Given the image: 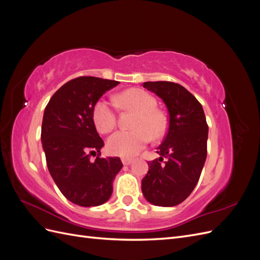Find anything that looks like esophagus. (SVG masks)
<instances>
[{
  "label": "esophagus",
  "instance_id": "1",
  "mask_svg": "<svg viewBox=\"0 0 260 260\" xmlns=\"http://www.w3.org/2000/svg\"><path fill=\"white\" fill-rule=\"evenodd\" d=\"M121 161H122L123 166H128V165H130L132 162V159L131 158H121Z\"/></svg>",
  "mask_w": 260,
  "mask_h": 260
}]
</instances>
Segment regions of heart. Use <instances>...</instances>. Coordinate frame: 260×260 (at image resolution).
Segmentation results:
<instances>
[{
	"label": "heart",
	"mask_w": 260,
	"mask_h": 260,
	"mask_svg": "<svg viewBox=\"0 0 260 260\" xmlns=\"http://www.w3.org/2000/svg\"><path fill=\"white\" fill-rule=\"evenodd\" d=\"M116 103L137 112L133 130L115 132L107 141L108 152L128 158L137 155L149 141L160 139L167 130V119L157 107V101L142 89H129L117 95ZM93 122L101 133L111 132L117 122L114 105L106 100H100L93 107Z\"/></svg>",
	"instance_id": "1"
}]
</instances>
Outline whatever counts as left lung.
I'll list each match as a JSON object with an SVG mask.
<instances>
[{
    "instance_id": "left-lung-1",
    "label": "left lung",
    "mask_w": 260,
    "mask_h": 260,
    "mask_svg": "<svg viewBox=\"0 0 260 260\" xmlns=\"http://www.w3.org/2000/svg\"><path fill=\"white\" fill-rule=\"evenodd\" d=\"M143 86L160 98L169 114L167 136L148 161L141 188L147 202L161 207L182 203L199 182L207 156L208 125L203 107L182 85L148 81ZM166 159L167 161H161Z\"/></svg>"
}]
</instances>
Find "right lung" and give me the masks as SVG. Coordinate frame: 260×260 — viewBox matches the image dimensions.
<instances>
[{"label":"right lung","mask_w":260,"mask_h":260,"mask_svg":"<svg viewBox=\"0 0 260 260\" xmlns=\"http://www.w3.org/2000/svg\"><path fill=\"white\" fill-rule=\"evenodd\" d=\"M118 83L96 77L76 78L60 86L44 109L41 141L46 165L61 194L76 205L106 203L122 168L119 157H100L104 141L92 117L96 102ZM91 154L98 155L95 161Z\"/></svg>","instance_id":"obj_1"}]
</instances>
